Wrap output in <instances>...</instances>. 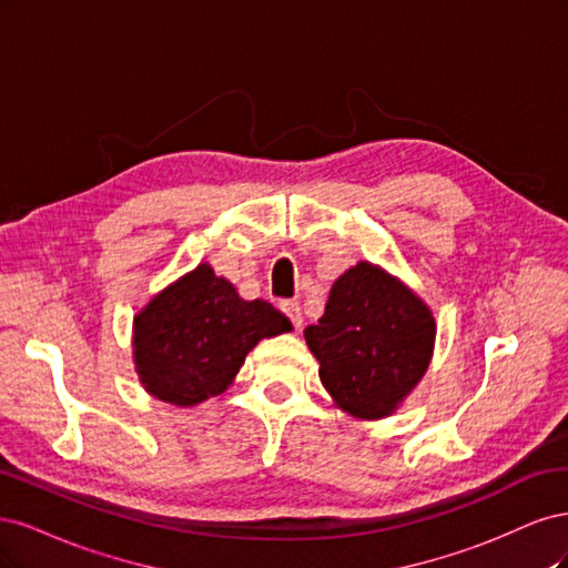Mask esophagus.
Here are the masks:
<instances>
[{
  "label": "esophagus",
  "instance_id": "1",
  "mask_svg": "<svg viewBox=\"0 0 568 568\" xmlns=\"http://www.w3.org/2000/svg\"><path fill=\"white\" fill-rule=\"evenodd\" d=\"M283 311L287 314V318L292 321V325H295V331H302L304 316H302L300 304H297V302H283Z\"/></svg>",
  "mask_w": 568,
  "mask_h": 568
}]
</instances>
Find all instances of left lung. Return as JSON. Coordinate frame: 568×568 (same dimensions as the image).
<instances>
[{"instance_id": "1", "label": "left lung", "mask_w": 568, "mask_h": 568, "mask_svg": "<svg viewBox=\"0 0 568 568\" xmlns=\"http://www.w3.org/2000/svg\"><path fill=\"white\" fill-rule=\"evenodd\" d=\"M333 404L356 419L394 415L425 377L436 342L429 304L394 273L358 262L304 331Z\"/></svg>"}]
</instances>
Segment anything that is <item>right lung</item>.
<instances>
[{
    "label": "right lung",
    "instance_id": "right-lung-1",
    "mask_svg": "<svg viewBox=\"0 0 568 568\" xmlns=\"http://www.w3.org/2000/svg\"><path fill=\"white\" fill-rule=\"evenodd\" d=\"M290 331L276 306L243 300L233 283L200 262L134 316V371L153 398L193 408L224 394L262 339Z\"/></svg>",
    "mask_w": 568,
    "mask_h": 568
}]
</instances>
